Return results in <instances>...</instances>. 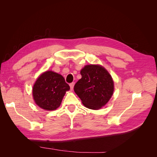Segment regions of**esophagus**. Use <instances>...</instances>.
Here are the masks:
<instances>
[{
	"label": "esophagus",
	"mask_w": 157,
	"mask_h": 157,
	"mask_svg": "<svg viewBox=\"0 0 157 157\" xmlns=\"http://www.w3.org/2000/svg\"><path fill=\"white\" fill-rule=\"evenodd\" d=\"M74 85H75V83H74V82H72V83H71V84H69V86H70V88H71V90H73V89Z\"/></svg>",
	"instance_id": "34e87169"
}]
</instances>
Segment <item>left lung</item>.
I'll return each mask as SVG.
<instances>
[{
  "instance_id": "1",
  "label": "left lung",
  "mask_w": 157,
  "mask_h": 157,
  "mask_svg": "<svg viewBox=\"0 0 157 157\" xmlns=\"http://www.w3.org/2000/svg\"><path fill=\"white\" fill-rule=\"evenodd\" d=\"M82 78L74 86V91L83 105L98 110L111 99L114 92V83L111 75L99 65H88L80 71Z\"/></svg>"
}]
</instances>
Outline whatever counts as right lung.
Listing matches in <instances>:
<instances>
[{
  "label": "right lung",
  "instance_id": "right-lung-1",
  "mask_svg": "<svg viewBox=\"0 0 157 157\" xmlns=\"http://www.w3.org/2000/svg\"><path fill=\"white\" fill-rule=\"evenodd\" d=\"M69 89L62 76L47 71L36 80L33 88V96L38 106L47 111H53L60 106Z\"/></svg>",
  "mask_w": 157,
  "mask_h": 157
}]
</instances>
